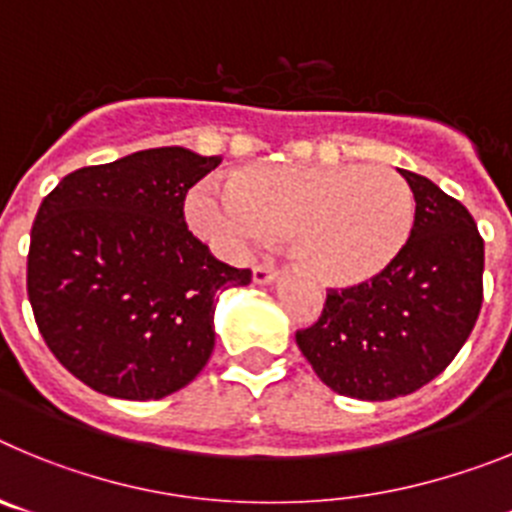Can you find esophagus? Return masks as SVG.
Returning a JSON list of instances; mask_svg holds the SVG:
<instances>
[{
	"label": "esophagus",
	"mask_w": 512,
	"mask_h": 512,
	"mask_svg": "<svg viewBox=\"0 0 512 512\" xmlns=\"http://www.w3.org/2000/svg\"><path fill=\"white\" fill-rule=\"evenodd\" d=\"M277 277H279V271L274 269V266H264V264L253 266V282L256 284H271Z\"/></svg>",
	"instance_id": "34e87169"
}]
</instances>
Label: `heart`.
<instances>
[{"label": "heart", "mask_w": 512, "mask_h": 512, "mask_svg": "<svg viewBox=\"0 0 512 512\" xmlns=\"http://www.w3.org/2000/svg\"><path fill=\"white\" fill-rule=\"evenodd\" d=\"M187 220L225 259H241L251 243L287 238L302 274L354 289L400 259L415 200L408 182L382 166L259 164L235 169L225 187H194Z\"/></svg>", "instance_id": "b5f03b06"}]
</instances>
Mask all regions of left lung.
<instances>
[{
	"label": "left lung",
	"instance_id": "obj_1",
	"mask_svg": "<svg viewBox=\"0 0 512 512\" xmlns=\"http://www.w3.org/2000/svg\"><path fill=\"white\" fill-rule=\"evenodd\" d=\"M415 223L400 259L364 287L330 289L297 346L338 395L392 400L446 369L482 307L485 241L474 217L431 179L400 169Z\"/></svg>",
	"mask_w": 512,
	"mask_h": 512
}]
</instances>
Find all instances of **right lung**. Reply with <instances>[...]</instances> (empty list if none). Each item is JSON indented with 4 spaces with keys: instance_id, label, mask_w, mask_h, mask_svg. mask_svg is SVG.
Returning a JSON list of instances; mask_svg holds the SVG:
<instances>
[{
    "instance_id": "right-lung-1",
    "label": "right lung",
    "mask_w": 512,
    "mask_h": 512,
    "mask_svg": "<svg viewBox=\"0 0 512 512\" xmlns=\"http://www.w3.org/2000/svg\"><path fill=\"white\" fill-rule=\"evenodd\" d=\"M220 161L148 148L63 176L40 205L27 297L53 356L92 390L161 400L205 369L217 292L251 282L184 223V197Z\"/></svg>"
}]
</instances>
